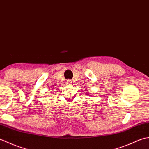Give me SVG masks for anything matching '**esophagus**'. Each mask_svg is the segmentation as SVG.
Segmentation results:
<instances>
[{"instance_id": "esophagus-1", "label": "esophagus", "mask_w": 149, "mask_h": 149, "mask_svg": "<svg viewBox=\"0 0 149 149\" xmlns=\"http://www.w3.org/2000/svg\"><path fill=\"white\" fill-rule=\"evenodd\" d=\"M66 83H67V84H71V83H72V81L71 80H67L66 81Z\"/></svg>"}]
</instances>
